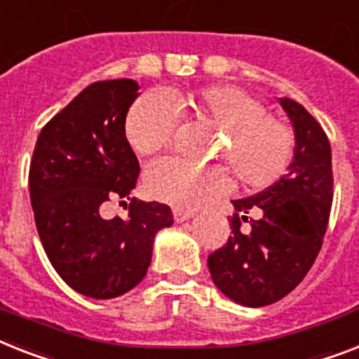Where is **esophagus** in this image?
Listing matches in <instances>:
<instances>
[{
  "instance_id": "1",
  "label": "esophagus",
  "mask_w": 359,
  "mask_h": 359,
  "mask_svg": "<svg viewBox=\"0 0 359 359\" xmlns=\"http://www.w3.org/2000/svg\"><path fill=\"white\" fill-rule=\"evenodd\" d=\"M195 215L194 210H184V208H175L173 210V217L177 223H182V221H188L191 219Z\"/></svg>"
}]
</instances>
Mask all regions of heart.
I'll list each match as a JSON object with an SVG mask.
<instances>
[{
	"label": "heart",
	"instance_id": "1",
	"mask_svg": "<svg viewBox=\"0 0 359 359\" xmlns=\"http://www.w3.org/2000/svg\"><path fill=\"white\" fill-rule=\"evenodd\" d=\"M177 114L219 127L226 140L221 156L241 186L265 189L287 173L295 156V133L284 119L265 112L260 99L232 84L170 92L164 97L145 94L125 118V138L140 156L164 151L173 140ZM229 177L221 168L189 164L179 158L154 162L145 171V189L154 199L177 208H195L223 194Z\"/></svg>",
	"mask_w": 359,
	"mask_h": 359
}]
</instances>
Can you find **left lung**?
Returning <instances> with one entry per match:
<instances>
[{"mask_svg": "<svg viewBox=\"0 0 359 359\" xmlns=\"http://www.w3.org/2000/svg\"><path fill=\"white\" fill-rule=\"evenodd\" d=\"M295 129V158L290 173L265 191L232 201V236L208 256L214 284L238 304L260 308L280 301L301 284L323 247L332 199V149L313 116L293 99H280ZM251 230L241 221L249 211Z\"/></svg>", "mask_w": 359, "mask_h": 359, "instance_id": "left-lung-1", "label": "left lung"}]
</instances>
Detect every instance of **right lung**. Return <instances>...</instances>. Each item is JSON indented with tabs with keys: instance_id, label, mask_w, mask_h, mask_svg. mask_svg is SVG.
Wrapping results in <instances>:
<instances>
[{
	"instance_id": "obj_1",
	"label": "right lung",
	"mask_w": 359,
	"mask_h": 359,
	"mask_svg": "<svg viewBox=\"0 0 359 359\" xmlns=\"http://www.w3.org/2000/svg\"><path fill=\"white\" fill-rule=\"evenodd\" d=\"M133 79L90 84L43 125L29 165V194L49 262L72 290L114 299L147 273L156 232L173 225L168 205L130 197L140 164L125 138L138 97ZM114 198H129L130 217H102Z\"/></svg>"
}]
</instances>
